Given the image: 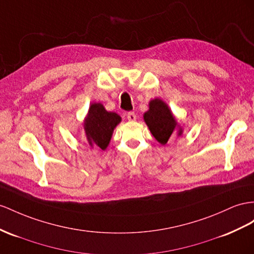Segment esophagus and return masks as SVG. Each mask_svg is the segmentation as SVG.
<instances>
[{"label": "esophagus", "mask_w": 254, "mask_h": 254, "mask_svg": "<svg viewBox=\"0 0 254 254\" xmlns=\"http://www.w3.org/2000/svg\"><path fill=\"white\" fill-rule=\"evenodd\" d=\"M127 118L128 121H135L136 120V114L134 112H128L127 114Z\"/></svg>", "instance_id": "1"}]
</instances>
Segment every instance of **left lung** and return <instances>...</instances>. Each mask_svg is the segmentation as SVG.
I'll return each instance as SVG.
<instances>
[{"instance_id": "8db88e82", "label": "left lung", "mask_w": 254, "mask_h": 254, "mask_svg": "<svg viewBox=\"0 0 254 254\" xmlns=\"http://www.w3.org/2000/svg\"><path fill=\"white\" fill-rule=\"evenodd\" d=\"M144 119L154 138L162 145L166 144L176 129L177 122L170 108L159 99L149 103V110L145 113ZM178 135H181V129H179Z\"/></svg>"}]
</instances>
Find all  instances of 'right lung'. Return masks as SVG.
I'll return each mask as SVG.
<instances>
[{
  "label": "right lung",
  "instance_id": "1",
  "mask_svg": "<svg viewBox=\"0 0 254 254\" xmlns=\"http://www.w3.org/2000/svg\"><path fill=\"white\" fill-rule=\"evenodd\" d=\"M121 121L120 116L105 110L100 103H94L89 108L84 121V131L90 146L105 150L112 138L114 128Z\"/></svg>",
  "mask_w": 254,
  "mask_h": 254
}]
</instances>
